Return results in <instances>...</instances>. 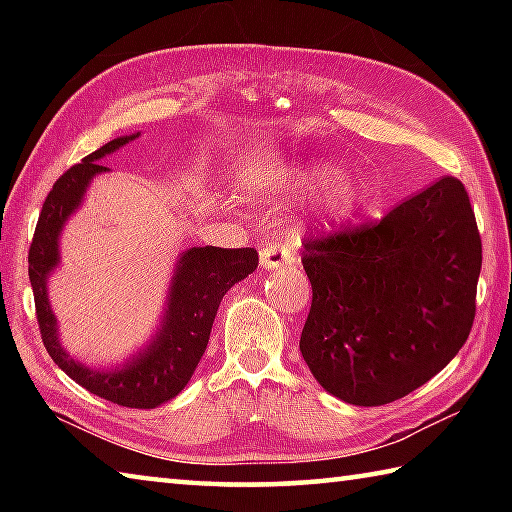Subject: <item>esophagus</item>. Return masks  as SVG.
I'll return each instance as SVG.
<instances>
[{
	"instance_id": "34e87169",
	"label": "esophagus",
	"mask_w": 512,
	"mask_h": 512,
	"mask_svg": "<svg viewBox=\"0 0 512 512\" xmlns=\"http://www.w3.org/2000/svg\"><path fill=\"white\" fill-rule=\"evenodd\" d=\"M293 262H296V255L291 253V248L280 244H268L262 248V253H259V264L264 268H282Z\"/></svg>"
}]
</instances>
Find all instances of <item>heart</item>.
I'll return each instance as SVG.
<instances>
[{"label": "heart", "mask_w": 512, "mask_h": 512, "mask_svg": "<svg viewBox=\"0 0 512 512\" xmlns=\"http://www.w3.org/2000/svg\"><path fill=\"white\" fill-rule=\"evenodd\" d=\"M296 176H298V183L302 187L316 189V187H325L327 183H332V180L339 176V171H336L334 164H329V162H314V164H305V167H300L296 171ZM332 203L336 210H341V212L354 210L359 203L357 187L339 185L332 194Z\"/></svg>", "instance_id": "heart-1"}]
</instances>
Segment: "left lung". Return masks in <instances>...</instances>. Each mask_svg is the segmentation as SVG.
<instances>
[{
	"label": "left lung",
	"instance_id": "left-lung-1",
	"mask_svg": "<svg viewBox=\"0 0 512 512\" xmlns=\"http://www.w3.org/2000/svg\"><path fill=\"white\" fill-rule=\"evenodd\" d=\"M311 309L300 352L354 406L400 400L470 336L481 235L463 183L445 176L377 223L305 244Z\"/></svg>",
	"mask_w": 512,
	"mask_h": 512
}]
</instances>
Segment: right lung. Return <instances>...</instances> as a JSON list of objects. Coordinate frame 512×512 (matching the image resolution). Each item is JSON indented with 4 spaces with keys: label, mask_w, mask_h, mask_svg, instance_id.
<instances>
[{
    "label": "right lung",
    "mask_w": 512,
    "mask_h": 512,
    "mask_svg": "<svg viewBox=\"0 0 512 512\" xmlns=\"http://www.w3.org/2000/svg\"><path fill=\"white\" fill-rule=\"evenodd\" d=\"M135 135L117 137L74 164L56 180L45 198L29 248V280L36 298L42 343L56 366L90 393L128 409H155L176 397L201 361L210 341L212 323L225 293L257 268L255 248L194 246L180 255L171 277L162 325L144 350L121 366L97 370L72 359L58 341L56 316L47 296V280L60 262L58 237L69 214L79 210L92 178L108 171L101 158L133 142Z\"/></svg>",
    "instance_id": "add662e5"
}]
</instances>
